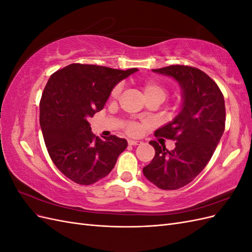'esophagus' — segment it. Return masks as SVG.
<instances>
[{"label": "esophagus", "mask_w": 252, "mask_h": 252, "mask_svg": "<svg viewBox=\"0 0 252 252\" xmlns=\"http://www.w3.org/2000/svg\"><path fill=\"white\" fill-rule=\"evenodd\" d=\"M128 144L131 145V146H138V145H141L142 142L141 141H134V140H129Z\"/></svg>", "instance_id": "obj_1"}]
</instances>
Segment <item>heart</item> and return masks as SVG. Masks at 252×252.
<instances>
[{"instance_id":"obj_1","label":"heart","mask_w":252,"mask_h":252,"mask_svg":"<svg viewBox=\"0 0 252 252\" xmlns=\"http://www.w3.org/2000/svg\"><path fill=\"white\" fill-rule=\"evenodd\" d=\"M142 93L144 97L148 100V98H157L159 102H163L166 96H167V90L161 85V84L154 81V80H148L142 83L141 85ZM121 85H117L111 91V98H118L121 93ZM140 130V127L138 124L135 123H129L127 125V131L131 134H136Z\"/></svg>"}]
</instances>
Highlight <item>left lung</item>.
<instances>
[{"label": "left lung", "instance_id": "8db88e82", "mask_svg": "<svg viewBox=\"0 0 252 252\" xmlns=\"http://www.w3.org/2000/svg\"><path fill=\"white\" fill-rule=\"evenodd\" d=\"M152 71L179 83L183 103L178 116L155 133L177 141L175 148L150 141L156 156L143 173L157 187L174 190L193 181L210 161L224 133L225 101L217 83L197 68L171 65Z\"/></svg>", "mask_w": 252, "mask_h": 252}]
</instances>
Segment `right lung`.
<instances>
[{"label":"right lung","mask_w":252,"mask_h":252,"mask_svg":"<svg viewBox=\"0 0 252 252\" xmlns=\"http://www.w3.org/2000/svg\"><path fill=\"white\" fill-rule=\"evenodd\" d=\"M135 71L70 64L48 80L40 102L45 145L58 169L74 183L90 185L105 178L127 148L125 139L95 136L88 120L104 108L114 86Z\"/></svg>","instance_id":"right-lung-1"}]
</instances>
